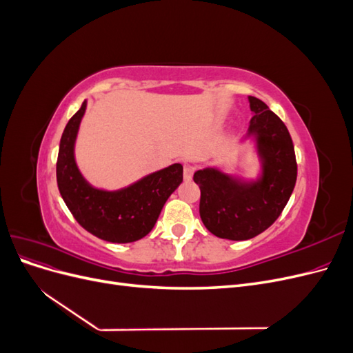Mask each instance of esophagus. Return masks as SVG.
<instances>
[{"label": "esophagus", "instance_id": "1", "mask_svg": "<svg viewBox=\"0 0 353 353\" xmlns=\"http://www.w3.org/2000/svg\"><path fill=\"white\" fill-rule=\"evenodd\" d=\"M193 174H194V168L193 166H184V179L185 181H191V178H193Z\"/></svg>", "mask_w": 353, "mask_h": 353}]
</instances>
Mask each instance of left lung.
<instances>
[{
  "label": "left lung",
  "mask_w": 353,
  "mask_h": 353,
  "mask_svg": "<svg viewBox=\"0 0 353 353\" xmlns=\"http://www.w3.org/2000/svg\"><path fill=\"white\" fill-rule=\"evenodd\" d=\"M253 117L248 137H254L262 163L258 181L234 178L218 168L194 174L200 187V218L219 239L249 240L270 228L281 215L297 178L294 145L287 126L262 100L249 97Z\"/></svg>",
  "instance_id": "1"
}]
</instances>
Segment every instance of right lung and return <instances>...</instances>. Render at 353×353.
Listing matches in <instances>:
<instances>
[{"mask_svg":"<svg viewBox=\"0 0 353 353\" xmlns=\"http://www.w3.org/2000/svg\"><path fill=\"white\" fill-rule=\"evenodd\" d=\"M85 109L87 101L61 135L56 168L60 194L73 218L92 236L110 243L140 240L153 230L166 200L183 183V165L174 163L117 191L94 188L74 162V141Z\"/></svg>","mask_w":353,"mask_h":353,"instance_id":"1","label":"right lung"}]
</instances>
